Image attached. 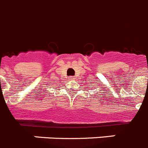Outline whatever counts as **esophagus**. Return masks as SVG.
<instances>
[{
  "label": "esophagus",
  "instance_id": "obj_1",
  "mask_svg": "<svg viewBox=\"0 0 148 148\" xmlns=\"http://www.w3.org/2000/svg\"><path fill=\"white\" fill-rule=\"evenodd\" d=\"M69 80L73 81V80H74V79H75V77H74V76H69Z\"/></svg>",
  "mask_w": 148,
  "mask_h": 148
}]
</instances>
